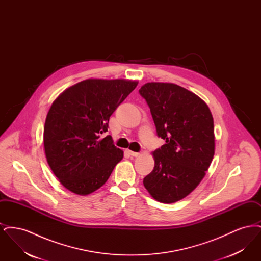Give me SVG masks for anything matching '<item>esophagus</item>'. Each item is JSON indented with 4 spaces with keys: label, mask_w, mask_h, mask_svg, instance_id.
<instances>
[{
    "label": "esophagus",
    "mask_w": 261,
    "mask_h": 261,
    "mask_svg": "<svg viewBox=\"0 0 261 261\" xmlns=\"http://www.w3.org/2000/svg\"><path fill=\"white\" fill-rule=\"evenodd\" d=\"M127 152L131 155V156H139L140 155V153L139 152H135V151H132V150H127Z\"/></svg>",
    "instance_id": "1"
}]
</instances>
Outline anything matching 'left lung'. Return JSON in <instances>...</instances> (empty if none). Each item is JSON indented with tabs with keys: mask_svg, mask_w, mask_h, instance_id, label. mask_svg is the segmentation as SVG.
<instances>
[{
	"mask_svg": "<svg viewBox=\"0 0 261 261\" xmlns=\"http://www.w3.org/2000/svg\"><path fill=\"white\" fill-rule=\"evenodd\" d=\"M149 106L158 136L153 170L144 178L149 195L163 203L186 198L205 176L214 155V125L207 105L173 83L149 82L139 90Z\"/></svg>",
	"mask_w": 261,
	"mask_h": 261,
	"instance_id": "left-lung-1",
	"label": "left lung"
}]
</instances>
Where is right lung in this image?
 I'll return each instance as SVG.
<instances>
[{"mask_svg": "<svg viewBox=\"0 0 261 261\" xmlns=\"http://www.w3.org/2000/svg\"><path fill=\"white\" fill-rule=\"evenodd\" d=\"M138 81L87 79L64 90L54 100L44 126L48 164L62 186L87 196L102 186L123 150L113 145L108 131L116 108Z\"/></svg>", "mask_w": 261, "mask_h": 261, "instance_id": "add662e5", "label": "right lung"}]
</instances>
